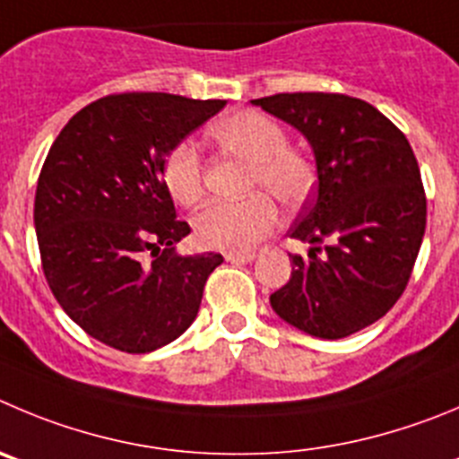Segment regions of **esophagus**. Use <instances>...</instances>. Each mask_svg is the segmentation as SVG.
<instances>
[{
	"label": "esophagus",
	"mask_w": 459,
	"mask_h": 459,
	"mask_svg": "<svg viewBox=\"0 0 459 459\" xmlns=\"http://www.w3.org/2000/svg\"><path fill=\"white\" fill-rule=\"evenodd\" d=\"M229 263H254L255 254L254 251H242V254H226L224 255Z\"/></svg>",
	"instance_id": "34e87169"
}]
</instances>
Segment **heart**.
I'll list each match as a JSON object with an SVG mask.
<instances>
[{
  "mask_svg": "<svg viewBox=\"0 0 459 459\" xmlns=\"http://www.w3.org/2000/svg\"><path fill=\"white\" fill-rule=\"evenodd\" d=\"M212 138L251 162V187H267L281 204L297 205L310 192L315 174L303 153L288 147L281 124L258 110H242L220 119ZM162 181L171 199L196 205L204 196V165L196 144L178 143L162 160ZM276 205L267 195L230 204L215 201L195 217V235L201 247L242 254L273 229Z\"/></svg>",
  "mask_w": 459,
  "mask_h": 459,
  "instance_id": "1",
  "label": "heart"
}]
</instances>
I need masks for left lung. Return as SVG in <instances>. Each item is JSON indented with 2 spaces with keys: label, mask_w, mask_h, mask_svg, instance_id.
Wrapping results in <instances>:
<instances>
[{
  "label": "left lung",
  "mask_w": 459,
  "mask_h": 459,
  "mask_svg": "<svg viewBox=\"0 0 459 459\" xmlns=\"http://www.w3.org/2000/svg\"><path fill=\"white\" fill-rule=\"evenodd\" d=\"M251 104L297 128L316 165L315 201L290 230L310 251L290 255L292 276L269 303L312 337L353 335L392 310L421 249L426 195L412 147L380 110L346 94H273Z\"/></svg>",
  "instance_id": "8db88e82"
}]
</instances>
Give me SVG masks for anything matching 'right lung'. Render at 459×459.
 <instances>
[{
  "label": "right lung",
  "instance_id": "right-lung-1",
  "mask_svg": "<svg viewBox=\"0 0 459 459\" xmlns=\"http://www.w3.org/2000/svg\"><path fill=\"white\" fill-rule=\"evenodd\" d=\"M224 106L110 94L81 108L51 144L33 205L42 269L56 301L94 340L149 353L196 319L224 258L177 251L190 226L177 220L162 160Z\"/></svg>",
  "mask_w": 459,
  "mask_h": 459
}]
</instances>
